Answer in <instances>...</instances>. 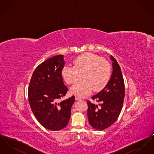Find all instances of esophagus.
<instances>
[{"label":"esophagus","instance_id":"obj_1","mask_svg":"<svg viewBox=\"0 0 154 154\" xmlns=\"http://www.w3.org/2000/svg\"><path fill=\"white\" fill-rule=\"evenodd\" d=\"M75 99L76 100H81V98L80 97L77 96H75Z\"/></svg>","mask_w":154,"mask_h":154}]
</instances>
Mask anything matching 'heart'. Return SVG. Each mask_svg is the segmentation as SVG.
<instances>
[{"instance_id": "b5f03b06", "label": "heart", "mask_w": 154, "mask_h": 154, "mask_svg": "<svg viewBox=\"0 0 154 154\" xmlns=\"http://www.w3.org/2000/svg\"><path fill=\"white\" fill-rule=\"evenodd\" d=\"M74 66L66 65L62 68V77L67 84H73L80 79L70 89L72 94L79 97L90 94L93 89H102L111 77L109 63L92 53H85L74 60Z\"/></svg>"}]
</instances>
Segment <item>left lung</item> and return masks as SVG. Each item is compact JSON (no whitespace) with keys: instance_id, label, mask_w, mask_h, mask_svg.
I'll return each mask as SVG.
<instances>
[{"instance_id":"left-lung-1","label":"left lung","mask_w":154,"mask_h":154,"mask_svg":"<svg viewBox=\"0 0 154 154\" xmlns=\"http://www.w3.org/2000/svg\"><path fill=\"white\" fill-rule=\"evenodd\" d=\"M112 73L105 87L95 95L92 96L99 104V107L89 101L88 104V118L91 126L98 131H103L113 124L122 110L124 100V81L121 67L112 55Z\"/></svg>"}]
</instances>
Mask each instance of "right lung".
Instances as JSON below:
<instances>
[{
  "label": "right lung",
  "mask_w": 154,
  "mask_h": 154,
  "mask_svg": "<svg viewBox=\"0 0 154 154\" xmlns=\"http://www.w3.org/2000/svg\"><path fill=\"white\" fill-rule=\"evenodd\" d=\"M65 63L62 55L45 60L35 70L28 88L29 102L34 116L43 127L52 131L67 126L75 100L73 96L59 102L68 91L61 74Z\"/></svg>",
  "instance_id": "right-lung-1"
}]
</instances>
